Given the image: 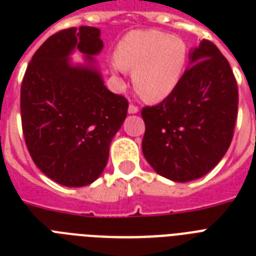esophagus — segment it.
I'll use <instances>...</instances> for the list:
<instances>
[{
	"instance_id": "34e87169",
	"label": "esophagus",
	"mask_w": 256,
	"mask_h": 256,
	"mask_svg": "<svg viewBox=\"0 0 256 256\" xmlns=\"http://www.w3.org/2000/svg\"><path fill=\"white\" fill-rule=\"evenodd\" d=\"M138 112H140V108L136 104H130L128 106V114H136Z\"/></svg>"
}]
</instances>
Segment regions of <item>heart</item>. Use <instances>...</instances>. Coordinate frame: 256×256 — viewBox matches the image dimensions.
Masks as SVG:
<instances>
[{
	"instance_id": "heart-1",
	"label": "heart",
	"mask_w": 256,
	"mask_h": 256,
	"mask_svg": "<svg viewBox=\"0 0 256 256\" xmlns=\"http://www.w3.org/2000/svg\"><path fill=\"white\" fill-rule=\"evenodd\" d=\"M187 62V46L160 30H134L120 42L116 72L132 73V84L144 100L160 102L178 86Z\"/></svg>"
}]
</instances>
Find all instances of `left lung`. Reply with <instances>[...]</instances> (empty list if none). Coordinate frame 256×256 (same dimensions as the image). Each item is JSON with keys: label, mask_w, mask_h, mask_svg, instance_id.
<instances>
[{"label": "left lung", "mask_w": 256, "mask_h": 256, "mask_svg": "<svg viewBox=\"0 0 256 256\" xmlns=\"http://www.w3.org/2000/svg\"><path fill=\"white\" fill-rule=\"evenodd\" d=\"M238 114V86L230 64L211 41L191 50L178 86L142 108V152L150 166L174 182L198 179L230 148Z\"/></svg>", "instance_id": "left-lung-1"}]
</instances>
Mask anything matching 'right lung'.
I'll list each match as a JSON object with an SVG mask.
<instances>
[{"label": "right lung", "instance_id": "obj_1", "mask_svg": "<svg viewBox=\"0 0 256 256\" xmlns=\"http://www.w3.org/2000/svg\"><path fill=\"white\" fill-rule=\"evenodd\" d=\"M102 48L96 28L61 30L34 53L22 80L28 150L37 168L62 186H86L102 174L128 114V100L106 88L96 65ZM74 50L86 56L84 66L71 64Z\"/></svg>", "mask_w": 256, "mask_h": 256}]
</instances>
